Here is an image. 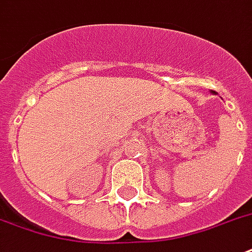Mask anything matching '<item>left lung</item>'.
Segmentation results:
<instances>
[{
    "label": "left lung",
    "instance_id": "obj_1",
    "mask_svg": "<svg viewBox=\"0 0 252 252\" xmlns=\"http://www.w3.org/2000/svg\"><path fill=\"white\" fill-rule=\"evenodd\" d=\"M212 93H215V92H212Z\"/></svg>",
    "mask_w": 252,
    "mask_h": 252
}]
</instances>
